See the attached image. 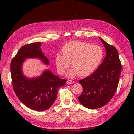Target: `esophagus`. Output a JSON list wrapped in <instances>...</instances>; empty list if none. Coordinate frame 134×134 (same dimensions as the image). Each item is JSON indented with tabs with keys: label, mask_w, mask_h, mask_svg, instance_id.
<instances>
[{
	"label": "esophagus",
	"mask_w": 134,
	"mask_h": 134,
	"mask_svg": "<svg viewBox=\"0 0 134 134\" xmlns=\"http://www.w3.org/2000/svg\"><path fill=\"white\" fill-rule=\"evenodd\" d=\"M74 82V81H73V80H68L67 81V84H71V83H73Z\"/></svg>",
	"instance_id": "esophagus-1"
}]
</instances>
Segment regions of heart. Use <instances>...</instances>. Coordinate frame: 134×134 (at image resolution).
I'll return each mask as SVG.
<instances>
[{
  "label": "heart",
  "mask_w": 134,
  "mask_h": 134,
  "mask_svg": "<svg viewBox=\"0 0 134 134\" xmlns=\"http://www.w3.org/2000/svg\"><path fill=\"white\" fill-rule=\"evenodd\" d=\"M62 55L56 56L55 63L58 72L65 74L71 64L72 71L69 77L78 74L86 77L92 74L99 67L103 60L104 53L99 46L92 45L82 41L68 42L61 49Z\"/></svg>",
  "instance_id": "1"
}]
</instances>
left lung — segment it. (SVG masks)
I'll return each instance as SVG.
<instances>
[{
    "label": "left lung",
    "mask_w": 134,
    "mask_h": 134,
    "mask_svg": "<svg viewBox=\"0 0 134 134\" xmlns=\"http://www.w3.org/2000/svg\"><path fill=\"white\" fill-rule=\"evenodd\" d=\"M99 39L105 47L106 56L94 73L79 81L83 91L78 100L90 109L100 108L110 101L116 91L122 71L116 48Z\"/></svg>",
    "instance_id": "obj_1"
}]
</instances>
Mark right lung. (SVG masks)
<instances>
[{"label":"right lung","instance_id":"obj_1","mask_svg":"<svg viewBox=\"0 0 134 134\" xmlns=\"http://www.w3.org/2000/svg\"><path fill=\"white\" fill-rule=\"evenodd\" d=\"M41 43L35 42L21 47L11 62V80L14 91L19 100L29 108L39 111L51 107L58 95V90L65 85L67 80L62 79L46 70L36 78L29 79L22 71L26 58H38L45 64L49 61L40 48Z\"/></svg>","mask_w":134,"mask_h":134}]
</instances>
